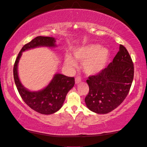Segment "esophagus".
<instances>
[{
	"instance_id": "1",
	"label": "esophagus",
	"mask_w": 147,
	"mask_h": 147,
	"mask_svg": "<svg viewBox=\"0 0 147 147\" xmlns=\"http://www.w3.org/2000/svg\"><path fill=\"white\" fill-rule=\"evenodd\" d=\"M75 81H76V84H79V83L81 82V78L80 77H76Z\"/></svg>"
}]
</instances>
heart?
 Returning <instances> with one entry per match:
<instances>
[{
	"mask_svg": "<svg viewBox=\"0 0 147 147\" xmlns=\"http://www.w3.org/2000/svg\"><path fill=\"white\" fill-rule=\"evenodd\" d=\"M74 54L77 60L84 62L83 69L88 76H94L100 73L105 67L109 58V50L95 44H90L76 49ZM65 63L70 67L76 66L75 60L69 54L65 57Z\"/></svg>",
	"mask_w": 147,
	"mask_h": 147,
	"instance_id": "b5f03b06",
	"label": "heart"
}]
</instances>
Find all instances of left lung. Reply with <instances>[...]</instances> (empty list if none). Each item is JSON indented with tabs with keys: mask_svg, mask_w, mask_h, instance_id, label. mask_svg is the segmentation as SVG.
<instances>
[{
	"mask_svg": "<svg viewBox=\"0 0 147 147\" xmlns=\"http://www.w3.org/2000/svg\"><path fill=\"white\" fill-rule=\"evenodd\" d=\"M134 77V65L125 46L112 62L97 75L87 80L89 91L85 98L87 107L99 114L108 113L120 105L128 95Z\"/></svg>",
	"mask_w": 147,
	"mask_h": 147,
	"instance_id": "left-lung-1",
	"label": "left lung"
}]
</instances>
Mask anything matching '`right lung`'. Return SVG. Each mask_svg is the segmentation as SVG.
<instances>
[{"instance_id": "add662e5", "label": "right lung", "mask_w": 147, "mask_h": 147, "mask_svg": "<svg viewBox=\"0 0 147 147\" xmlns=\"http://www.w3.org/2000/svg\"><path fill=\"white\" fill-rule=\"evenodd\" d=\"M55 42L56 40L52 37L37 36L34 38L21 49L13 68L14 82L22 100L32 109L44 115L54 113L62 107L67 93L75 84L74 78L57 74L44 89L39 91H30L20 83L17 67L22 52L39 46L54 47L56 46Z\"/></svg>"}]
</instances>
